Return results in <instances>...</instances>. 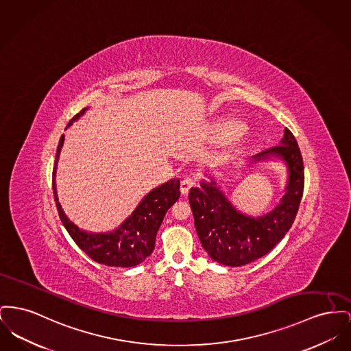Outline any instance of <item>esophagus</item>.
I'll return each instance as SVG.
<instances>
[{
    "instance_id": "obj_1",
    "label": "esophagus",
    "mask_w": 351,
    "mask_h": 351,
    "mask_svg": "<svg viewBox=\"0 0 351 351\" xmlns=\"http://www.w3.org/2000/svg\"><path fill=\"white\" fill-rule=\"evenodd\" d=\"M196 184V182H195V179L193 178H184L182 182H180V191H182V193L183 195H186L188 192H189V189L192 188V186Z\"/></svg>"
}]
</instances>
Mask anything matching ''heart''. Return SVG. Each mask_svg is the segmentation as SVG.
Segmentation results:
<instances>
[{"label":"heart","mask_w":351,"mask_h":351,"mask_svg":"<svg viewBox=\"0 0 351 351\" xmlns=\"http://www.w3.org/2000/svg\"><path fill=\"white\" fill-rule=\"evenodd\" d=\"M226 132H227V135L229 138L237 139V138H240V136L245 132V128H244L243 125H240V124L233 123L230 124V125H228Z\"/></svg>","instance_id":"heart-1"}]
</instances>
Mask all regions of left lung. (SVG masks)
I'll return each mask as SVG.
<instances>
[{"instance_id": "obj_1", "label": "left lung", "mask_w": 351, "mask_h": 351, "mask_svg": "<svg viewBox=\"0 0 351 351\" xmlns=\"http://www.w3.org/2000/svg\"><path fill=\"white\" fill-rule=\"evenodd\" d=\"M281 159L288 168V183L280 204L260 217L247 216L228 202L224 193L210 183L189 191V204L200 243L209 257L227 267H243L265 256L291 227L302 199L305 175L300 147L285 128L281 145L254 156L249 163Z\"/></svg>"}]
</instances>
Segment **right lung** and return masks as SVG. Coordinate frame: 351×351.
<instances>
[{"label":"right lung","instance_id":"add662e5","mask_svg":"<svg viewBox=\"0 0 351 351\" xmlns=\"http://www.w3.org/2000/svg\"><path fill=\"white\" fill-rule=\"evenodd\" d=\"M86 110L87 107L78 112L70 121L69 125L82 117ZM63 141L64 135L61 136L57 147L56 163L53 169L54 200L63 227L66 228L75 244L94 261L115 268H130L139 265L152 253L155 247L156 233L165 219V212L178 202L180 196V180L171 179L169 182L156 186L149 193H147L135 210L117 229L104 233L86 232L69 220L58 202L56 172Z\"/></svg>","mask_w":351,"mask_h":351}]
</instances>
